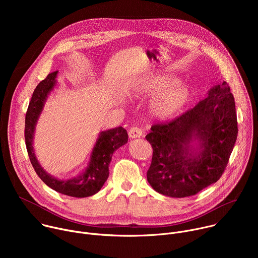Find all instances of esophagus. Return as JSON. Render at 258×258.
Returning <instances> with one entry per match:
<instances>
[{"label":"esophagus","mask_w":258,"mask_h":258,"mask_svg":"<svg viewBox=\"0 0 258 258\" xmlns=\"http://www.w3.org/2000/svg\"><path fill=\"white\" fill-rule=\"evenodd\" d=\"M142 135H143V131H142V128H140V127H138V126H133V127L128 131V136H130V138H132V139L140 138V137H142Z\"/></svg>","instance_id":"34e87169"}]
</instances>
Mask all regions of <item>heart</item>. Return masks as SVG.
Here are the masks:
<instances>
[{"label": "heart", "instance_id": "obj_1", "mask_svg": "<svg viewBox=\"0 0 258 258\" xmlns=\"http://www.w3.org/2000/svg\"><path fill=\"white\" fill-rule=\"evenodd\" d=\"M175 78H156L142 83L138 91L144 95L161 92L152 103V111L159 118H168L185 107L192 98V89Z\"/></svg>", "mask_w": 258, "mask_h": 258}]
</instances>
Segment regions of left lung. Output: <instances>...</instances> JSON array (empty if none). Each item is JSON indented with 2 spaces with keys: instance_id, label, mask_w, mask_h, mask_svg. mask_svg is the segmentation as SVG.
Masks as SVG:
<instances>
[{
  "instance_id": "obj_1",
  "label": "left lung",
  "mask_w": 258,
  "mask_h": 258,
  "mask_svg": "<svg viewBox=\"0 0 258 258\" xmlns=\"http://www.w3.org/2000/svg\"><path fill=\"white\" fill-rule=\"evenodd\" d=\"M238 122L234 96L224 82L211 88L194 108L146 136L153 148L147 179L173 198L196 195L224 173L235 146ZM197 141L199 148L193 142Z\"/></svg>"
}]
</instances>
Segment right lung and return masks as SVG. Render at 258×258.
<instances>
[{"label":"right lung","mask_w":258,"mask_h":258,"mask_svg":"<svg viewBox=\"0 0 258 258\" xmlns=\"http://www.w3.org/2000/svg\"><path fill=\"white\" fill-rule=\"evenodd\" d=\"M58 71L49 73L33 91L25 115V145L30 162L40 178L51 189L70 197L84 198L98 193L109 175V163L112 154L119 147L127 143V133L122 126L100 133L94 146L87 169L79 176L70 179H58L50 175L40 165L33 151L32 140L34 127L45 105L49 93L56 85Z\"/></svg>","instance_id":"add662e5"}]
</instances>
